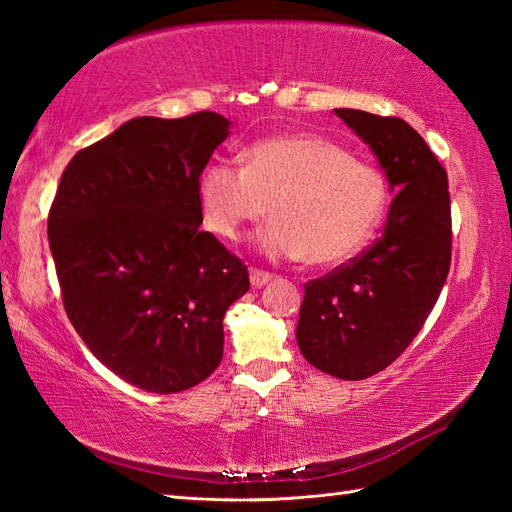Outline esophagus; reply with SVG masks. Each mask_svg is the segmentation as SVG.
I'll return each mask as SVG.
<instances>
[{"label":"esophagus","instance_id":"1","mask_svg":"<svg viewBox=\"0 0 512 512\" xmlns=\"http://www.w3.org/2000/svg\"><path fill=\"white\" fill-rule=\"evenodd\" d=\"M270 279H273V275L266 273V270L250 268V284H253V288H262V286H266Z\"/></svg>","mask_w":512,"mask_h":512}]
</instances>
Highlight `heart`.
Returning a JSON list of instances; mask_svg holds the SVG:
<instances>
[{
	"mask_svg": "<svg viewBox=\"0 0 512 512\" xmlns=\"http://www.w3.org/2000/svg\"><path fill=\"white\" fill-rule=\"evenodd\" d=\"M387 198L383 173L317 134L257 140L244 167L217 160L198 178L202 224L215 237L237 242L270 211L275 222L257 235V248L312 266L352 259L376 233Z\"/></svg>",
	"mask_w": 512,
	"mask_h": 512,
	"instance_id": "1",
	"label": "heart"
}]
</instances>
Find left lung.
Wrapping results in <instances>:
<instances>
[{
    "label": "left lung",
    "instance_id": "obj_1",
    "mask_svg": "<svg viewBox=\"0 0 512 512\" xmlns=\"http://www.w3.org/2000/svg\"><path fill=\"white\" fill-rule=\"evenodd\" d=\"M378 158L394 200L365 253L306 284L297 343L321 372L363 380L391 365L436 306L451 266L447 171L402 118L334 110Z\"/></svg>",
    "mask_w": 512,
    "mask_h": 512
}]
</instances>
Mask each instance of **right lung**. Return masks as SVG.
Segmentation results:
<instances>
[{"mask_svg": "<svg viewBox=\"0 0 512 512\" xmlns=\"http://www.w3.org/2000/svg\"><path fill=\"white\" fill-rule=\"evenodd\" d=\"M231 123L215 112L132 118L65 167L48 215L74 330L127 383L176 394L215 372L242 259L200 231L198 178Z\"/></svg>", "mask_w": 512, "mask_h": 512, "instance_id": "add662e5", "label": "right lung"}]
</instances>
